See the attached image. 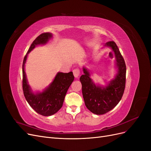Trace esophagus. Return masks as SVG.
<instances>
[{"label":"esophagus","instance_id":"obj_1","mask_svg":"<svg viewBox=\"0 0 151 151\" xmlns=\"http://www.w3.org/2000/svg\"><path fill=\"white\" fill-rule=\"evenodd\" d=\"M73 74L76 78H77L80 75V70L79 69H76L73 70Z\"/></svg>","mask_w":151,"mask_h":151}]
</instances>
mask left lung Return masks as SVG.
<instances>
[{"instance_id": "1", "label": "left lung", "mask_w": 151, "mask_h": 151, "mask_svg": "<svg viewBox=\"0 0 151 151\" xmlns=\"http://www.w3.org/2000/svg\"><path fill=\"white\" fill-rule=\"evenodd\" d=\"M105 47L111 48L115 54L117 72L114 79L109 81L106 86L96 84L90 77V72L84 67V74L80 77L85 105L97 115L104 114L115 107L122 99L126 86V66L117 45L114 41H109Z\"/></svg>"}]
</instances>
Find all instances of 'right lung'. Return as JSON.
<instances>
[{
    "instance_id": "add662e5",
    "label": "right lung",
    "mask_w": 151,
    "mask_h": 151,
    "mask_svg": "<svg viewBox=\"0 0 151 151\" xmlns=\"http://www.w3.org/2000/svg\"><path fill=\"white\" fill-rule=\"evenodd\" d=\"M52 37V34L50 32L39 35L31 44L22 64V89L25 99L36 112L44 116H52L59 111L63 105L67 90L74 79L72 72L69 73L58 72L52 82L42 92L34 93L31 89L25 72V64L28 54L36 46L47 43Z\"/></svg>"
}]
</instances>
